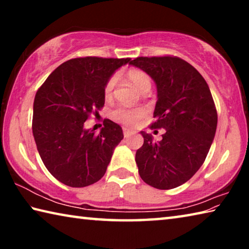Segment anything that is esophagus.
<instances>
[{
    "instance_id": "obj_1",
    "label": "esophagus",
    "mask_w": 249,
    "mask_h": 249,
    "mask_svg": "<svg viewBox=\"0 0 249 249\" xmlns=\"http://www.w3.org/2000/svg\"><path fill=\"white\" fill-rule=\"evenodd\" d=\"M123 134H124V137H129L130 135H133L134 134V132L133 130H130V129H128V128H123Z\"/></svg>"
}]
</instances>
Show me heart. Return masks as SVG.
Wrapping results in <instances>:
<instances>
[{
    "label": "heart",
    "mask_w": 249,
    "mask_h": 249,
    "mask_svg": "<svg viewBox=\"0 0 249 249\" xmlns=\"http://www.w3.org/2000/svg\"><path fill=\"white\" fill-rule=\"evenodd\" d=\"M126 78L128 81L134 84L141 92H144L146 90L150 89L151 82L149 75L147 74L145 71L137 68H132L127 70L126 72ZM117 86V75L113 74L109 77L108 80L104 86V98L111 99ZM146 111L145 108L142 107H120L113 109L111 112V117L115 122L120 124H123L125 126H135L137 125L142 121V117L145 116Z\"/></svg>",
    "instance_id": "1"
}]
</instances>
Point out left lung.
<instances>
[{"label": "left lung", "instance_id": "8db88e82", "mask_svg": "<svg viewBox=\"0 0 249 249\" xmlns=\"http://www.w3.org/2000/svg\"><path fill=\"white\" fill-rule=\"evenodd\" d=\"M129 64L156 82V121L149 127L165 128L158 142L141 132L144 144L135 157L138 172L156 189L177 188L203 165L215 136L217 112L212 94L199 71L179 57H137Z\"/></svg>", "mask_w": 249, "mask_h": 249}]
</instances>
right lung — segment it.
Returning <instances> with one entry per match:
<instances>
[{
    "label": "right lung",
    "instance_id": "obj_1",
    "mask_svg": "<svg viewBox=\"0 0 249 249\" xmlns=\"http://www.w3.org/2000/svg\"><path fill=\"white\" fill-rule=\"evenodd\" d=\"M130 58L79 57L54 69L36 92L33 135L45 167L72 188L93 184L104 176L122 127L105 119L99 134L84 122L104 107V86Z\"/></svg>",
    "mask_w": 249,
    "mask_h": 249
}]
</instances>
